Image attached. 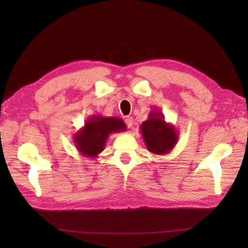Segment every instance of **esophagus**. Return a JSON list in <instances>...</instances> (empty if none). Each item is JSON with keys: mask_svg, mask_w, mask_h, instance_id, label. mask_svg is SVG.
Returning <instances> with one entry per match:
<instances>
[{"mask_svg": "<svg viewBox=\"0 0 248 248\" xmlns=\"http://www.w3.org/2000/svg\"><path fill=\"white\" fill-rule=\"evenodd\" d=\"M124 121H125V124L128 125V128H132L133 127V117H131V116H128V117H125Z\"/></svg>", "mask_w": 248, "mask_h": 248, "instance_id": "esophagus-1", "label": "esophagus"}]
</instances>
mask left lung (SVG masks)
<instances>
[{"instance_id": "left-lung-1", "label": "left lung", "mask_w": 248, "mask_h": 248, "mask_svg": "<svg viewBox=\"0 0 248 248\" xmlns=\"http://www.w3.org/2000/svg\"><path fill=\"white\" fill-rule=\"evenodd\" d=\"M140 128L147 149L157 155L170 154L179 139V132L175 125L166 123L164 115L156 109L151 110L148 119Z\"/></svg>"}]
</instances>
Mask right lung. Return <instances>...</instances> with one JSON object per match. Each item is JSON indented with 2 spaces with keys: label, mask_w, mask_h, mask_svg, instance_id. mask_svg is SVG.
I'll return each instance as SVG.
<instances>
[{
  "label": "right lung",
  "mask_w": 248,
  "mask_h": 248,
  "mask_svg": "<svg viewBox=\"0 0 248 248\" xmlns=\"http://www.w3.org/2000/svg\"><path fill=\"white\" fill-rule=\"evenodd\" d=\"M127 130L124 121L118 117L92 115L83 127L73 134V144L80 154L89 159L96 157L104 150L108 136Z\"/></svg>",
  "instance_id": "add662e5"
}]
</instances>
